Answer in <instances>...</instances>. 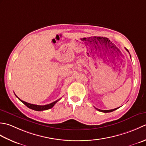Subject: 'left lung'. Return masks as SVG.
<instances>
[{
  "label": "left lung",
  "instance_id": "8db88e82",
  "mask_svg": "<svg viewBox=\"0 0 146 146\" xmlns=\"http://www.w3.org/2000/svg\"><path fill=\"white\" fill-rule=\"evenodd\" d=\"M126 49V48H125ZM126 50L129 53V52L128 51V50L127 49H126ZM119 108V107H118ZM118 108H115V109H113V110H100V109H98V108H96L97 110H98V111H102V112H103V113H109V112H111V111H115V110H116L117 109H118Z\"/></svg>",
  "mask_w": 146,
  "mask_h": 146
}]
</instances>
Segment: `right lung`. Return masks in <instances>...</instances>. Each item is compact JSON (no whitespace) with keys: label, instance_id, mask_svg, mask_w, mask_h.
I'll use <instances>...</instances> for the list:
<instances>
[{"label":"right lung","instance_id":"add662e5","mask_svg":"<svg viewBox=\"0 0 146 146\" xmlns=\"http://www.w3.org/2000/svg\"><path fill=\"white\" fill-rule=\"evenodd\" d=\"M16 95V94H15ZM16 96L18 98V99L21 101V102L22 103H23L24 104H25V105L27 106V107H28L29 108H30V109H32V110H36V111H43V110H48V109H50V108H52V107L55 105V104L56 103H57L59 100H60V99H59V100H56V101H55V102H53V103H50V104H48V105H33V104H30V103H26V102H24V101H23V100H21V99H19V98L17 97L16 95Z\"/></svg>","mask_w":146,"mask_h":146}]
</instances>
